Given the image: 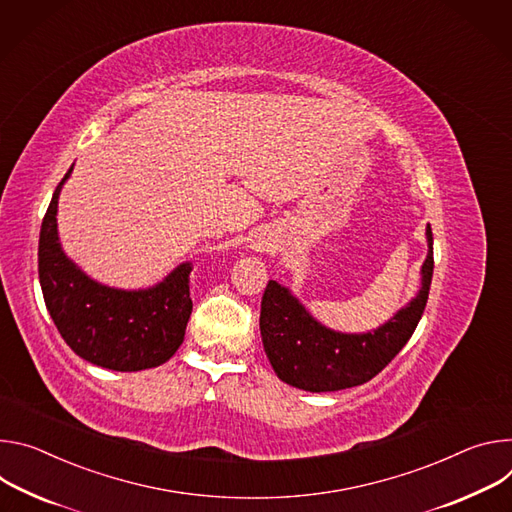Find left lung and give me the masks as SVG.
I'll return each instance as SVG.
<instances>
[{"label": "left lung", "instance_id": "1", "mask_svg": "<svg viewBox=\"0 0 512 512\" xmlns=\"http://www.w3.org/2000/svg\"><path fill=\"white\" fill-rule=\"evenodd\" d=\"M427 258L419 293L388 321L364 333L335 331L317 321L291 289L268 280L260 335L276 376L307 392H333L372 380L411 339L429 299L433 276V234L427 223Z\"/></svg>", "mask_w": 512, "mask_h": 512}]
</instances>
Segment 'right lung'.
<instances>
[{
    "instance_id": "obj_1",
    "label": "right lung",
    "mask_w": 512,
    "mask_h": 512,
    "mask_svg": "<svg viewBox=\"0 0 512 512\" xmlns=\"http://www.w3.org/2000/svg\"><path fill=\"white\" fill-rule=\"evenodd\" d=\"M56 187L40 227L38 276L46 309L67 342L83 360L116 372L156 368L173 356L185 339L193 311L189 295L191 262L179 264L148 289L107 287L83 272L63 250L59 238Z\"/></svg>"
}]
</instances>
